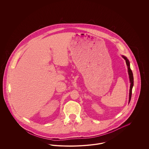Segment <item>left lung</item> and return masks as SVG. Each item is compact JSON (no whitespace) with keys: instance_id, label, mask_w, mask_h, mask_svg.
<instances>
[{"instance_id":"8db88e82","label":"left lung","mask_w":149,"mask_h":149,"mask_svg":"<svg viewBox=\"0 0 149 149\" xmlns=\"http://www.w3.org/2000/svg\"><path fill=\"white\" fill-rule=\"evenodd\" d=\"M122 57L125 60L126 63L127 64L128 69V73L129 75V79H130V93H129V99H128V103H130L131 98V95H132V88L134 86V76H133V73L132 72V70H131L130 68V63L129 60H128L127 58L123 55H122Z\"/></svg>"}]
</instances>
